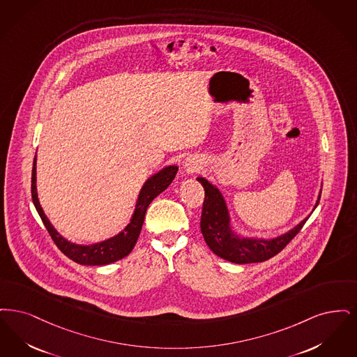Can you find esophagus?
Listing matches in <instances>:
<instances>
[{
	"label": "esophagus",
	"instance_id": "obj_1",
	"mask_svg": "<svg viewBox=\"0 0 357 357\" xmlns=\"http://www.w3.org/2000/svg\"><path fill=\"white\" fill-rule=\"evenodd\" d=\"M183 168H184L188 173H193V172L199 171L200 167H199V162H197L195 158L186 157L185 161L183 162Z\"/></svg>",
	"mask_w": 357,
	"mask_h": 357
}]
</instances>
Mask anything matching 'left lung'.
Wrapping results in <instances>:
<instances>
[{
	"mask_svg": "<svg viewBox=\"0 0 357 357\" xmlns=\"http://www.w3.org/2000/svg\"><path fill=\"white\" fill-rule=\"evenodd\" d=\"M205 190L202 204V233L205 243L218 257L234 264L261 263L285 248L289 241L301 231L308 218L297 224L294 229L284 233L276 238H252L240 237L231 228V218L225 200L218 190L204 177H197ZM321 190L314 208L319 205Z\"/></svg>",
	"mask_w": 357,
	"mask_h": 357,
	"instance_id": "1",
	"label": "left lung"
}]
</instances>
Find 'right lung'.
Wrapping results in <instances>:
<instances>
[{
    "label": "right lung",
    "mask_w": 357,
    "mask_h": 357,
    "mask_svg": "<svg viewBox=\"0 0 357 357\" xmlns=\"http://www.w3.org/2000/svg\"><path fill=\"white\" fill-rule=\"evenodd\" d=\"M177 171L178 168L176 165H169L157 172L153 176H151L139 190L133 216L130 218V222L125 227L124 231L110 237L108 240L96 243L92 245H78L68 241L54 229V227L47 220L37 196L36 157H34L33 171H31V200L52 240L66 257L81 265H107V264L114 263L117 260L124 259L125 256H128L132 252V249L135 248L149 204L153 202V199L157 197L161 192H164L168 186L171 185Z\"/></svg>",
    "instance_id": "right-lung-1"
}]
</instances>
